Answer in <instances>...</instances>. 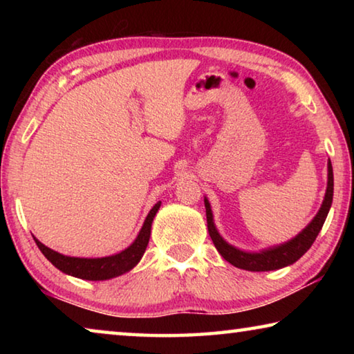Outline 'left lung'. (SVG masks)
<instances>
[{"instance_id": "8db88e82", "label": "left lung", "mask_w": 354, "mask_h": 354, "mask_svg": "<svg viewBox=\"0 0 354 354\" xmlns=\"http://www.w3.org/2000/svg\"><path fill=\"white\" fill-rule=\"evenodd\" d=\"M333 192H334L333 165L331 162H328V187H326L325 200H323V205L320 207L319 214H317L314 220L310 221V223L304 227V230L299 232L295 239H292L290 242L279 245L277 248L261 251V253H245V251L237 250L234 247H231L230 243H226L223 239L220 237L217 230H215L211 206H209V201L205 198L209 236H211L215 248L218 250V253L223 256V259L232 263L234 267L243 268V270H250V272L278 270V268H283L286 266H290L293 262H297L299 257H301L310 248V245L314 243L317 236H319L323 223H325L329 207H331Z\"/></svg>"}]
</instances>
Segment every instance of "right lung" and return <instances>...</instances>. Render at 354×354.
I'll return each mask as SVG.
<instances>
[{
    "mask_svg": "<svg viewBox=\"0 0 354 354\" xmlns=\"http://www.w3.org/2000/svg\"><path fill=\"white\" fill-rule=\"evenodd\" d=\"M160 206V201L156 203L151 211L147 215L145 223H143L139 236L134 241V243L128 247L124 251L113 256L107 257H98V259H86V257H70L59 254L51 248L45 247L44 243L39 242L34 237L35 243L40 248L41 253L50 261L53 266L59 270L71 274V277L88 279V281H103L120 277V274L129 272L137 262L142 259L143 253H145L147 245L149 242V234H151V223L156 212Z\"/></svg>",
    "mask_w": 354,
    "mask_h": 354,
    "instance_id": "right-lung-1",
    "label": "right lung"
}]
</instances>
